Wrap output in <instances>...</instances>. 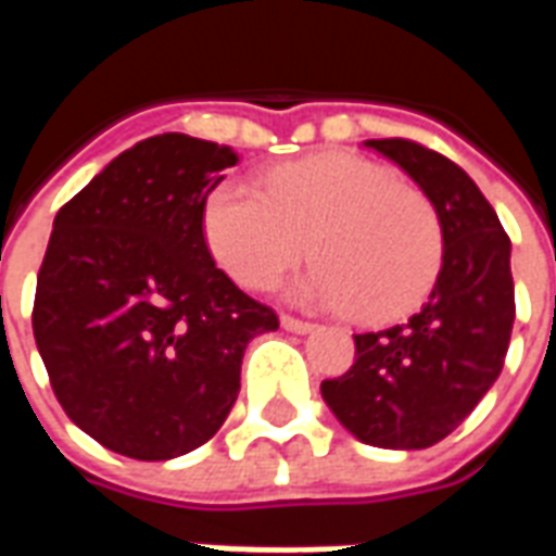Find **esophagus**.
Returning a JSON list of instances; mask_svg holds the SVG:
<instances>
[{"instance_id": "1", "label": "esophagus", "mask_w": 556, "mask_h": 556, "mask_svg": "<svg viewBox=\"0 0 556 556\" xmlns=\"http://www.w3.org/2000/svg\"><path fill=\"white\" fill-rule=\"evenodd\" d=\"M279 325L286 327V330H291V333H309L313 330V321H306V318H294V315L282 313L279 315Z\"/></svg>"}]
</instances>
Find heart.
<instances>
[{
	"label": "heart",
	"instance_id": "b5f03b06",
	"mask_svg": "<svg viewBox=\"0 0 556 556\" xmlns=\"http://www.w3.org/2000/svg\"><path fill=\"white\" fill-rule=\"evenodd\" d=\"M211 255L235 282L267 289L309 255L318 265L298 298L384 325L422 303L443 265L438 207L396 172L349 151L294 160L265 193L217 184L202 207Z\"/></svg>",
	"mask_w": 556,
	"mask_h": 556
}]
</instances>
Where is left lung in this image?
Masks as SVG:
<instances>
[{
    "instance_id": "8db88e82",
    "label": "left lung",
    "mask_w": 556,
    "mask_h": 556,
    "mask_svg": "<svg viewBox=\"0 0 556 556\" xmlns=\"http://www.w3.org/2000/svg\"><path fill=\"white\" fill-rule=\"evenodd\" d=\"M438 207L443 265L429 301L405 325L354 337L345 375L321 396L345 429L384 450H426L489 393L515 321L509 235L462 166L414 139H369Z\"/></svg>"
}]
</instances>
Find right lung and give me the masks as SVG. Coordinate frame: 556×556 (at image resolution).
<instances>
[{"mask_svg": "<svg viewBox=\"0 0 556 556\" xmlns=\"http://www.w3.org/2000/svg\"><path fill=\"white\" fill-rule=\"evenodd\" d=\"M235 163L231 148L160 134L55 214L31 330L59 405L113 453L166 462L211 441L247 342L279 327L214 265L202 231L207 193Z\"/></svg>", "mask_w": 556, "mask_h": 556, "instance_id": "right-lung-1", "label": "right lung"}]
</instances>
